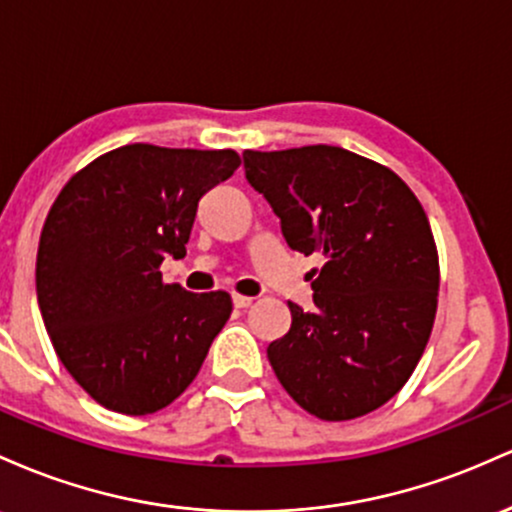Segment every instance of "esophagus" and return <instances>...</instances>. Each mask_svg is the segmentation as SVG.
<instances>
[{
    "label": "esophagus",
    "instance_id": "obj_1",
    "mask_svg": "<svg viewBox=\"0 0 512 512\" xmlns=\"http://www.w3.org/2000/svg\"><path fill=\"white\" fill-rule=\"evenodd\" d=\"M232 302H234V307L244 309V307H251V304H254V297H249V295H239V292H234V295H232Z\"/></svg>",
    "mask_w": 512,
    "mask_h": 512
}]
</instances>
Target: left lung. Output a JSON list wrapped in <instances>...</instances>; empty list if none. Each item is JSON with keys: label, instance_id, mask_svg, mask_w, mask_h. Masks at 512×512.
<instances>
[{"label": "left lung", "instance_id": "8db88e82", "mask_svg": "<svg viewBox=\"0 0 512 512\" xmlns=\"http://www.w3.org/2000/svg\"><path fill=\"white\" fill-rule=\"evenodd\" d=\"M292 251L321 254L314 309L287 302L268 346L285 392L321 421L380 409L409 382L433 331L440 263L426 210L387 166L343 147L244 152Z\"/></svg>", "mask_w": 512, "mask_h": 512}]
</instances>
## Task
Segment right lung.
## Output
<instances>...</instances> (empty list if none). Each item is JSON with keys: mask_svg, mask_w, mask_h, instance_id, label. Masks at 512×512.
Here are the masks:
<instances>
[{"mask_svg": "<svg viewBox=\"0 0 512 512\" xmlns=\"http://www.w3.org/2000/svg\"><path fill=\"white\" fill-rule=\"evenodd\" d=\"M239 164L234 149L137 142L86 164L55 198L38 307L60 363L106 409L147 416L179 399L227 324L229 292L195 295L159 266L186 256L200 198Z\"/></svg>", "mask_w": 512, "mask_h": 512, "instance_id": "right-lung-1", "label": "right lung"}]
</instances>
